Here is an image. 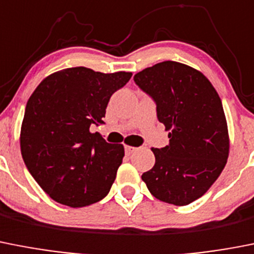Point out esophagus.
<instances>
[{
	"label": "esophagus",
	"instance_id": "obj_1",
	"mask_svg": "<svg viewBox=\"0 0 254 254\" xmlns=\"http://www.w3.org/2000/svg\"><path fill=\"white\" fill-rule=\"evenodd\" d=\"M125 150L127 155H131V153H133L134 151H137V147H133V146H126Z\"/></svg>",
	"mask_w": 254,
	"mask_h": 254
}]
</instances>
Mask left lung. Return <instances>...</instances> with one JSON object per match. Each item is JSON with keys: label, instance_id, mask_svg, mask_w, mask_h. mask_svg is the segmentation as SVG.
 <instances>
[{"label": "left lung", "instance_id": "obj_1", "mask_svg": "<svg viewBox=\"0 0 254 254\" xmlns=\"http://www.w3.org/2000/svg\"><path fill=\"white\" fill-rule=\"evenodd\" d=\"M134 81L156 102L170 138L165 147L151 148L156 161L142 180L156 199L188 205L210 189L229 156L219 94L201 71L171 60L143 69Z\"/></svg>", "mask_w": 254, "mask_h": 254}]
</instances>
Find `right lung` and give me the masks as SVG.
<instances>
[{
	"label": "right lung",
	"mask_w": 254,
	"mask_h": 254,
	"mask_svg": "<svg viewBox=\"0 0 254 254\" xmlns=\"http://www.w3.org/2000/svg\"><path fill=\"white\" fill-rule=\"evenodd\" d=\"M131 76L129 71L66 68L43 79L30 95L21 125V155L57 203L81 208L111 190L125 147L106 142L89 128L103 123L111 95Z\"/></svg>",
	"instance_id": "right-lung-1"
}]
</instances>
